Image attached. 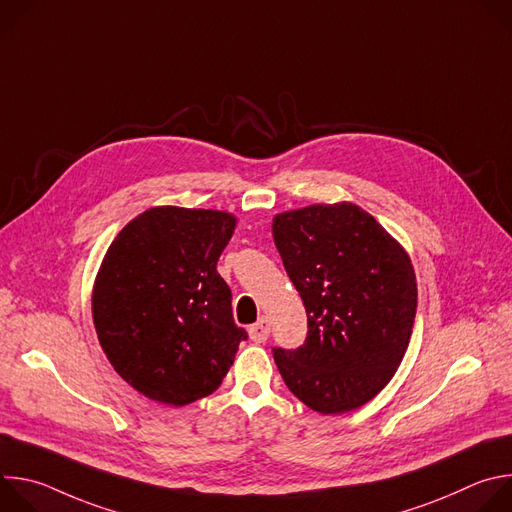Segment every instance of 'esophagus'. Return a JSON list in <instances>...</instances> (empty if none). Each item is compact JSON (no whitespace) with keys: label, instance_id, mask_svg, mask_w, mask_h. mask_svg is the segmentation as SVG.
Masks as SVG:
<instances>
[{"label":"esophagus","instance_id":"1","mask_svg":"<svg viewBox=\"0 0 512 512\" xmlns=\"http://www.w3.org/2000/svg\"><path fill=\"white\" fill-rule=\"evenodd\" d=\"M249 336H251V340L253 342H265L267 340V336H269V324H267V320H259V322H255L251 328H249Z\"/></svg>","mask_w":512,"mask_h":512}]
</instances>
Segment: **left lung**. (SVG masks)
I'll return each mask as SVG.
<instances>
[{"label":"left lung","mask_w":512,"mask_h":512,"mask_svg":"<svg viewBox=\"0 0 512 512\" xmlns=\"http://www.w3.org/2000/svg\"><path fill=\"white\" fill-rule=\"evenodd\" d=\"M273 241L308 314V336L273 358L302 403L338 415L369 403L409 346L417 281L403 245L352 202L273 216Z\"/></svg>","instance_id":"obj_1"}]
</instances>
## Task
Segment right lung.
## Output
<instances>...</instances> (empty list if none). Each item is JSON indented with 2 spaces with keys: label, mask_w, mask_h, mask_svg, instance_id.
<instances>
[{
  "label": "right lung",
  "mask_w": 512,
  "mask_h": 512,
  "mask_svg": "<svg viewBox=\"0 0 512 512\" xmlns=\"http://www.w3.org/2000/svg\"><path fill=\"white\" fill-rule=\"evenodd\" d=\"M237 216L154 206L109 245L93 285V322L115 373L152 401L182 407L221 387L247 332L233 320L216 261Z\"/></svg>",
  "instance_id": "add662e5"
}]
</instances>
